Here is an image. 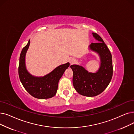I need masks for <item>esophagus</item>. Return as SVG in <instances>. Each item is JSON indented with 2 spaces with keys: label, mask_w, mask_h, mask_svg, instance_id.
<instances>
[{
  "label": "esophagus",
  "mask_w": 134,
  "mask_h": 134,
  "mask_svg": "<svg viewBox=\"0 0 134 134\" xmlns=\"http://www.w3.org/2000/svg\"><path fill=\"white\" fill-rule=\"evenodd\" d=\"M69 62L70 63L71 65H73L75 62V60L74 59V58H71L69 60Z\"/></svg>",
  "instance_id": "1"
}]
</instances>
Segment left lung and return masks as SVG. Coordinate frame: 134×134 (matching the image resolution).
<instances>
[{"instance_id": "8db88e82", "label": "left lung", "mask_w": 134, "mask_h": 134, "mask_svg": "<svg viewBox=\"0 0 134 134\" xmlns=\"http://www.w3.org/2000/svg\"><path fill=\"white\" fill-rule=\"evenodd\" d=\"M92 36L98 42L92 43L89 48L100 59V66L95 73L89 72L82 66H70L73 72V84L79 94L93 97L101 94L109 85L113 75L112 55L101 37L96 33Z\"/></svg>"}]
</instances>
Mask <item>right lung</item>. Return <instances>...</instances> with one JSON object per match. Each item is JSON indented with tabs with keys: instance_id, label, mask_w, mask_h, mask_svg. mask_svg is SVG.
Masks as SVG:
<instances>
[{
	"instance_id": "1",
	"label": "right lung",
	"mask_w": 134,
	"mask_h": 134,
	"mask_svg": "<svg viewBox=\"0 0 134 134\" xmlns=\"http://www.w3.org/2000/svg\"><path fill=\"white\" fill-rule=\"evenodd\" d=\"M30 44V40L22 49L20 56L19 75L21 82L31 95L39 99H46L54 97L58 88L59 81L63 74L69 66V63L57 67L43 77H36L28 72L26 67L25 57Z\"/></svg>"
}]
</instances>
